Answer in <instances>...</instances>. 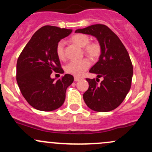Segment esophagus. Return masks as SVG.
<instances>
[{"label": "esophagus", "mask_w": 152, "mask_h": 152, "mask_svg": "<svg viewBox=\"0 0 152 152\" xmlns=\"http://www.w3.org/2000/svg\"><path fill=\"white\" fill-rule=\"evenodd\" d=\"M80 78H79V77H76V76H75V77H74V81H75V82H78V81H79V80H80Z\"/></svg>", "instance_id": "obj_1"}]
</instances>
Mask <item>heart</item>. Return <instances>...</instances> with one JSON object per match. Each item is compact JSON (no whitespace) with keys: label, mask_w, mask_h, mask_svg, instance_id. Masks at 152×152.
<instances>
[{"label":"heart","mask_w":152,"mask_h":152,"mask_svg":"<svg viewBox=\"0 0 152 152\" xmlns=\"http://www.w3.org/2000/svg\"><path fill=\"white\" fill-rule=\"evenodd\" d=\"M73 43L84 48V52L87 56L93 60L99 59L102 53V46L99 42H90V37L85 34H76L71 37ZM65 42L59 41L56 47V53L57 57L60 60L65 59ZM90 66V62L88 59H83L82 60L70 61L65 65V72L69 74L76 76H80L84 72L87 70Z\"/></svg>","instance_id":"1"}]
</instances>
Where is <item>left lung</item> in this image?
Listing matches in <instances>:
<instances>
[{
  "mask_svg": "<svg viewBox=\"0 0 152 152\" xmlns=\"http://www.w3.org/2000/svg\"><path fill=\"white\" fill-rule=\"evenodd\" d=\"M76 33L96 37L102 46V53L90 72L97 74V79H88L89 88L83 94L87 107L96 112H109L123 102L131 88L133 66L128 51L118 37L108 26L96 24ZM104 79L98 84L99 77ZM98 82L97 83V82Z\"/></svg>",
  "mask_w": 152,
  "mask_h": 152,
  "instance_id": "1",
  "label": "left lung"
}]
</instances>
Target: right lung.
<instances>
[{
	"label": "right lung",
	"mask_w": 152,
	"mask_h": 152,
	"mask_svg": "<svg viewBox=\"0 0 152 152\" xmlns=\"http://www.w3.org/2000/svg\"><path fill=\"white\" fill-rule=\"evenodd\" d=\"M71 29L45 26L37 31L20 54L17 62L16 79L27 102L36 110L53 111L59 108L65 99L73 76L65 74L55 81L50 74L63 73L56 47Z\"/></svg>",
	"instance_id": "1"
}]
</instances>
